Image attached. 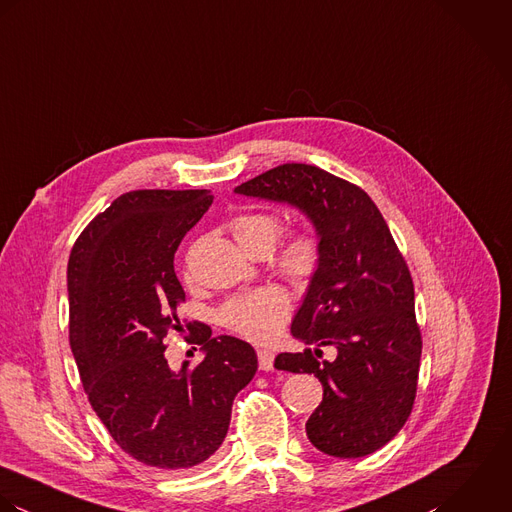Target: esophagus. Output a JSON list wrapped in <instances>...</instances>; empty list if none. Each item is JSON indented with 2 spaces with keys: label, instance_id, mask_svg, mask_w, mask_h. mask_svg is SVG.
Listing matches in <instances>:
<instances>
[{
  "label": "esophagus",
  "instance_id": "1",
  "mask_svg": "<svg viewBox=\"0 0 512 512\" xmlns=\"http://www.w3.org/2000/svg\"><path fill=\"white\" fill-rule=\"evenodd\" d=\"M257 358H259V368L265 370V372H271L273 370V362H275V352L271 350H257Z\"/></svg>",
  "mask_w": 512,
  "mask_h": 512
}]
</instances>
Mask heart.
I'll list each match as a JSON object with an SVG mask.
<instances>
[{
	"label": "heart",
	"mask_w": 512,
	"mask_h": 512,
	"mask_svg": "<svg viewBox=\"0 0 512 512\" xmlns=\"http://www.w3.org/2000/svg\"><path fill=\"white\" fill-rule=\"evenodd\" d=\"M229 229L237 243L251 255H267L275 247L283 219L277 213L253 211L235 215L229 221ZM322 257L320 239L312 229L293 231L275 255V267L287 279L295 283H307L316 273ZM184 275L190 279V265L184 267ZM291 299L281 287H263L231 297L217 310L219 322L251 342H271L279 336L283 324L291 316Z\"/></svg>",
	"instance_id": "1"
}]
</instances>
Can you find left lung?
I'll list each match as a JSON object with an SVG mask.
<instances>
[{
    "label": "left lung",
    "mask_w": 512,
    "mask_h": 512,
    "mask_svg": "<svg viewBox=\"0 0 512 512\" xmlns=\"http://www.w3.org/2000/svg\"><path fill=\"white\" fill-rule=\"evenodd\" d=\"M235 192L299 207L320 237V265L291 326L310 348L275 358L277 370L322 384L310 443L342 459L378 451L408 421L421 358L411 273L386 219L362 188L310 164H281ZM322 345L337 348L332 363Z\"/></svg>",
    "instance_id": "1"
}]
</instances>
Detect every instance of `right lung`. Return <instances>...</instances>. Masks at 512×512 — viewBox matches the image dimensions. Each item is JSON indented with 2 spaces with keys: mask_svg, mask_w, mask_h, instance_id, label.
<instances>
[{
  "mask_svg": "<svg viewBox=\"0 0 512 512\" xmlns=\"http://www.w3.org/2000/svg\"><path fill=\"white\" fill-rule=\"evenodd\" d=\"M211 202L209 190L126 192L83 229L67 267L69 342L87 398L124 453L166 473L219 449L257 372L251 344L213 338L202 322L186 324L200 364L174 372L164 356L186 299L174 255Z\"/></svg>",
  "mask_w": 512,
  "mask_h": 512,
  "instance_id": "right-lung-1",
  "label": "right lung"
}]
</instances>
